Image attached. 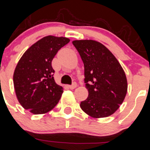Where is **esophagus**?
I'll return each instance as SVG.
<instances>
[{"instance_id": "1", "label": "esophagus", "mask_w": 150, "mask_h": 150, "mask_svg": "<svg viewBox=\"0 0 150 150\" xmlns=\"http://www.w3.org/2000/svg\"><path fill=\"white\" fill-rule=\"evenodd\" d=\"M76 86H77V83H75V82H73L72 85H69V88L71 89H75Z\"/></svg>"}]
</instances>
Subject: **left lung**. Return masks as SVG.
Instances as JSON below:
<instances>
[{
    "label": "left lung",
    "instance_id": "8db88e82",
    "mask_svg": "<svg viewBox=\"0 0 150 150\" xmlns=\"http://www.w3.org/2000/svg\"><path fill=\"white\" fill-rule=\"evenodd\" d=\"M84 65V82L89 92L80 107L91 117L112 115L123 103L127 92L125 72L112 53L99 42L73 40Z\"/></svg>",
    "mask_w": 150,
    "mask_h": 150
}]
</instances>
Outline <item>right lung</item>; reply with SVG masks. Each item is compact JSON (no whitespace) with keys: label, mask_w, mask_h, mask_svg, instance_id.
Listing matches in <instances>:
<instances>
[{"label":"right lung","mask_w":150,"mask_h":150,"mask_svg":"<svg viewBox=\"0 0 150 150\" xmlns=\"http://www.w3.org/2000/svg\"><path fill=\"white\" fill-rule=\"evenodd\" d=\"M69 42L64 37L46 36L31 46L18 61L13 75L19 103L33 114H44L58 104L63 87L55 83L52 61Z\"/></svg>","instance_id":"obj_1"}]
</instances>
